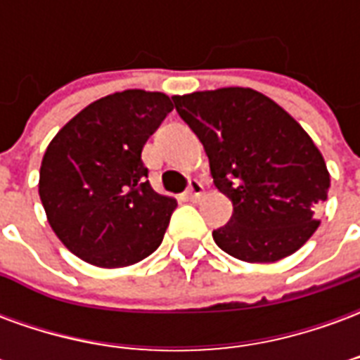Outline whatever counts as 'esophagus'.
<instances>
[{
  "instance_id": "esophagus-1",
  "label": "esophagus",
  "mask_w": 360,
  "mask_h": 360,
  "mask_svg": "<svg viewBox=\"0 0 360 360\" xmlns=\"http://www.w3.org/2000/svg\"><path fill=\"white\" fill-rule=\"evenodd\" d=\"M204 195V187L200 181L193 179L191 183H188V188H187V196L191 198V200H198L200 196Z\"/></svg>"
}]
</instances>
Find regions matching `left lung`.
<instances>
[{"label": "left lung", "mask_w": 360, "mask_h": 360, "mask_svg": "<svg viewBox=\"0 0 360 360\" xmlns=\"http://www.w3.org/2000/svg\"><path fill=\"white\" fill-rule=\"evenodd\" d=\"M202 142L214 185L233 202L212 237L243 262L291 257L320 226L330 172L309 133L271 98L243 86L173 96Z\"/></svg>", "instance_id": "obj_1"}]
</instances>
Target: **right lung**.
I'll return each instance as SVG.
<instances>
[{"label":"right lung","mask_w":360,"mask_h":360,"mask_svg":"<svg viewBox=\"0 0 360 360\" xmlns=\"http://www.w3.org/2000/svg\"><path fill=\"white\" fill-rule=\"evenodd\" d=\"M172 110L164 92H113L51 139L38 193L48 224L75 257L125 268L162 245L177 200L150 187L141 152Z\"/></svg>","instance_id":"add662e5"}]
</instances>
